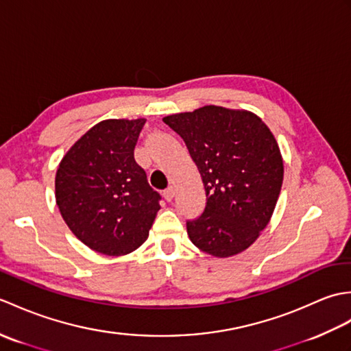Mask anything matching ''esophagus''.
Returning a JSON list of instances; mask_svg holds the SVG:
<instances>
[{"instance_id": "34e87169", "label": "esophagus", "mask_w": 351, "mask_h": 351, "mask_svg": "<svg viewBox=\"0 0 351 351\" xmlns=\"http://www.w3.org/2000/svg\"><path fill=\"white\" fill-rule=\"evenodd\" d=\"M162 196H164V199L167 200V202H171V200H173V197H175V187H171V185H170L167 190H164Z\"/></svg>"}]
</instances>
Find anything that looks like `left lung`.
Wrapping results in <instances>:
<instances>
[{
    "instance_id": "1",
    "label": "left lung",
    "mask_w": 351,
    "mask_h": 351,
    "mask_svg": "<svg viewBox=\"0 0 351 351\" xmlns=\"http://www.w3.org/2000/svg\"><path fill=\"white\" fill-rule=\"evenodd\" d=\"M180 134L202 178L206 206L187 234L197 249L229 258L249 249L270 221L283 182L278 141L247 110L205 106L162 117Z\"/></svg>"
}]
</instances>
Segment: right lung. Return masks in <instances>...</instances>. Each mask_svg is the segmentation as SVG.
<instances>
[{"mask_svg":"<svg viewBox=\"0 0 351 351\" xmlns=\"http://www.w3.org/2000/svg\"><path fill=\"white\" fill-rule=\"evenodd\" d=\"M146 119H107L92 126L63 155L56 173V202L78 240L107 256L138 249L160 211L134 160Z\"/></svg>","mask_w":351,"mask_h":351,"instance_id":"obj_1","label":"right lung"}]
</instances>
